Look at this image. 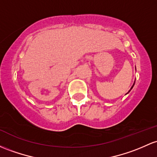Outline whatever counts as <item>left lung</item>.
Wrapping results in <instances>:
<instances>
[{"mask_svg":"<svg viewBox=\"0 0 157 157\" xmlns=\"http://www.w3.org/2000/svg\"><path fill=\"white\" fill-rule=\"evenodd\" d=\"M134 84H135V82H134V83H133V85H132V86L131 89H130V91H129V92H130V90H131V89H132V87H133V86H134ZM128 92H127V93H128Z\"/></svg>","mask_w":157,"mask_h":157,"instance_id":"1","label":"left lung"}]
</instances>
